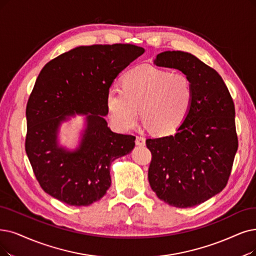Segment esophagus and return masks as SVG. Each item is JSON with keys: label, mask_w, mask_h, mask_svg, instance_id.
<instances>
[{"label": "esophagus", "mask_w": 256, "mask_h": 256, "mask_svg": "<svg viewBox=\"0 0 256 256\" xmlns=\"http://www.w3.org/2000/svg\"><path fill=\"white\" fill-rule=\"evenodd\" d=\"M136 144L138 145V146H144L145 145V138H142V136H136Z\"/></svg>", "instance_id": "obj_1"}]
</instances>
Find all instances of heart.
Listing matches in <instances>:
<instances>
[{"label": "heart", "mask_w": 256, "mask_h": 256, "mask_svg": "<svg viewBox=\"0 0 256 256\" xmlns=\"http://www.w3.org/2000/svg\"><path fill=\"white\" fill-rule=\"evenodd\" d=\"M193 100V87L187 76L152 66L130 70L122 80V89L110 87L106 94L109 118L118 130L128 131L142 122L156 134L176 131L185 120Z\"/></svg>", "instance_id": "obj_1"}]
</instances>
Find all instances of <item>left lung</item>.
I'll return each mask as SVG.
<instances>
[{"label": "left lung", "mask_w": 256, "mask_h": 256, "mask_svg": "<svg viewBox=\"0 0 256 256\" xmlns=\"http://www.w3.org/2000/svg\"><path fill=\"white\" fill-rule=\"evenodd\" d=\"M154 64L187 76L193 100L174 136L146 140L152 154L149 184L170 206L194 207L228 182L238 147L234 103L222 76L191 54L164 51Z\"/></svg>", "instance_id": "1"}]
</instances>
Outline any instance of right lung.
<instances>
[{
	"mask_svg": "<svg viewBox=\"0 0 256 256\" xmlns=\"http://www.w3.org/2000/svg\"><path fill=\"white\" fill-rule=\"evenodd\" d=\"M145 49L131 44L80 46L48 62L26 107L25 150L42 189L70 206H89L111 185L110 166L136 146V136L111 131L106 94L114 78ZM86 116L72 152L58 146L60 124Z\"/></svg>",
	"mask_w": 256,
	"mask_h": 256,
	"instance_id": "1",
	"label": "right lung"
}]
</instances>
